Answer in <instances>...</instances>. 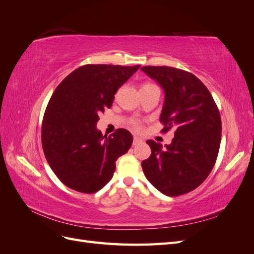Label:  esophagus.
I'll return each instance as SVG.
<instances>
[{"label":"esophagus","mask_w":254,"mask_h":254,"mask_svg":"<svg viewBox=\"0 0 254 254\" xmlns=\"http://www.w3.org/2000/svg\"><path fill=\"white\" fill-rule=\"evenodd\" d=\"M142 142H143V140L141 139V137L136 136V135L133 136V145H137V144H140V143H142Z\"/></svg>","instance_id":"esophagus-1"}]
</instances>
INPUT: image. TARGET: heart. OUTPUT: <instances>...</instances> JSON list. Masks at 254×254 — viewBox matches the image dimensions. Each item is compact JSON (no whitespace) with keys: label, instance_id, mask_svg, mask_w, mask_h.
Here are the masks:
<instances>
[{"label":"heart","instance_id":"heart-1","mask_svg":"<svg viewBox=\"0 0 254 254\" xmlns=\"http://www.w3.org/2000/svg\"><path fill=\"white\" fill-rule=\"evenodd\" d=\"M148 86H151V84H144L143 87H148ZM143 87H142V88H143ZM132 125H133V127H134V128H136V129H137V128H140V124H139V123L133 122V124H132Z\"/></svg>","mask_w":254,"mask_h":254}]
</instances>
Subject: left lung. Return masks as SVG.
Segmentation results:
<instances>
[{
  "label": "left lung",
  "instance_id": "left-lung-1",
  "mask_svg": "<svg viewBox=\"0 0 254 254\" xmlns=\"http://www.w3.org/2000/svg\"><path fill=\"white\" fill-rule=\"evenodd\" d=\"M164 91L160 122L166 132L175 128L170 145L146 141L151 155L142 162L147 180L161 193L179 196L195 190L216 162L221 120L210 91L190 72L172 66L141 67Z\"/></svg>",
  "mask_w": 254,
  "mask_h": 254
}]
</instances>
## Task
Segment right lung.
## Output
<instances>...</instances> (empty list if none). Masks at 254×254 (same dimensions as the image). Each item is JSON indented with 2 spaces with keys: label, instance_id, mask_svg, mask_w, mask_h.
Masks as SVG:
<instances>
[{
  "label": "right lung",
  "instance_id": "add662e5",
  "mask_svg": "<svg viewBox=\"0 0 254 254\" xmlns=\"http://www.w3.org/2000/svg\"><path fill=\"white\" fill-rule=\"evenodd\" d=\"M139 67L86 64L54 91L42 122V148L53 172L67 188L87 194L103 189L113 177L115 161L129 150L133 139L128 130L121 128L107 136L96 124Z\"/></svg>",
  "mask_w": 254,
  "mask_h": 254
}]
</instances>
